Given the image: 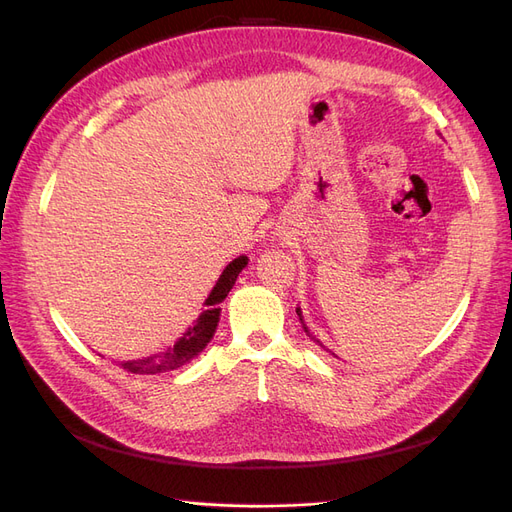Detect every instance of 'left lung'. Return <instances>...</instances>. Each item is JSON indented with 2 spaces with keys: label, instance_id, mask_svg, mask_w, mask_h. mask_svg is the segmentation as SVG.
Here are the masks:
<instances>
[{
  "label": "left lung",
  "instance_id": "left-lung-1",
  "mask_svg": "<svg viewBox=\"0 0 512 512\" xmlns=\"http://www.w3.org/2000/svg\"><path fill=\"white\" fill-rule=\"evenodd\" d=\"M297 316H299V322H301V327H303V331L307 333V337H309V339H314V342H316V344H318L320 348H324V346H322V342H320V339H316V337H314L312 333H309V329H307V324H305V320H303V312H301V307H297ZM324 350H327V352H331L329 348H324ZM331 354L335 356V359H339V356H337L335 352H331Z\"/></svg>",
  "mask_w": 512,
  "mask_h": 512
}]
</instances>
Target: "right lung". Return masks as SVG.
I'll use <instances>...</instances> for the list:
<instances>
[{
    "mask_svg": "<svg viewBox=\"0 0 512 512\" xmlns=\"http://www.w3.org/2000/svg\"><path fill=\"white\" fill-rule=\"evenodd\" d=\"M247 256H239L232 262H228L222 275L218 277V282L211 288L209 297L205 299V309L200 312V316L190 324L188 329L183 331V335L177 339L173 346H168L164 352L143 356V359H132V361H113L121 369L130 371V374H164V371H173L183 365H188L192 359L207 348V344L213 339L215 329H218V322L222 316V307L220 303L228 297V292L235 286L239 273L247 267Z\"/></svg>",
    "mask_w": 512,
    "mask_h": 512,
    "instance_id": "add662e5",
    "label": "right lung"
}]
</instances>
